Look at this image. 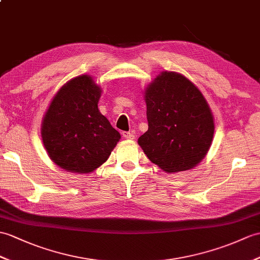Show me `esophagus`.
<instances>
[{
    "instance_id": "esophagus-1",
    "label": "esophagus",
    "mask_w": 260,
    "mask_h": 260,
    "mask_svg": "<svg viewBox=\"0 0 260 260\" xmlns=\"http://www.w3.org/2000/svg\"><path fill=\"white\" fill-rule=\"evenodd\" d=\"M122 135L124 138H127V140H134V137H135V135L131 132H123Z\"/></svg>"
}]
</instances>
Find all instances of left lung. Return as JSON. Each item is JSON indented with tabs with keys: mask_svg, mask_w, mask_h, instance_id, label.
I'll return each instance as SVG.
<instances>
[{
	"mask_svg": "<svg viewBox=\"0 0 260 260\" xmlns=\"http://www.w3.org/2000/svg\"><path fill=\"white\" fill-rule=\"evenodd\" d=\"M148 129L138 145L168 174L192 170L207 155L215 120L206 99L188 78L162 71L144 89Z\"/></svg>",
	"mask_w": 260,
	"mask_h": 260,
	"instance_id": "obj_1",
	"label": "left lung"
}]
</instances>
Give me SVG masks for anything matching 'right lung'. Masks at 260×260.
I'll return each instance as SVG.
<instances>
[{
    "label": "right lung",
    "mask_w": 260,
    "mask_h": 260,
    "mask_svg": "<svg viewBox=\"0 0 260 260\" xmlns=\"http://www.w3.org/2000/svg\"><path fill=\"white\" fill-rule=\"evenodd\" d=\"M101 95L92 76H76L57 90L42 119L41 136L48 157L66 172L98 170L120 140L99 110Z\"/></svg>",
    "instance_id": "obj_1"
}]
</instances>
